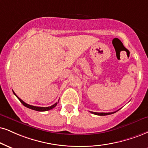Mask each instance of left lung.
<instances>
[{
  "label": "left lung",
  "instance_id": "obj_1",
  "mask_svg": "<svg viewBox=\"0 0 148 148\" xmlns=\"http://www.w3.org/2000/svg\"><path fill=\"white\" fill-rule=\"evenodd\" d=\"M92 114H96V115H100V116H105V115H108V114H113V113L116 112H90Z\"/></svg>",
  "mask_w": 148,
  "mask_h": 148
}]
</instances>
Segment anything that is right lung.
I'll return each instance as SVG.
<instances>
[{"instance_id":"add662e5","label":"right lung","mask_w":148,"mask_h":148,"mask_svg":"<svg viewBox=\"0 0 148 148\" xmlns=\"http://www.w3.org/2000/svg\"><path fill=\"white\" fill-rule=\"evenodd\" d=\"M13 92H14V94L16 96V97H17L18 99L20 100V101H21V103H23V104L24 106H25V107L28 108L32 109V110H36V111H40V112H42V111H47V110H51V109H53V108L56 107V106H57V104H58V102H56V103H55V104L51 106H49V107H38V106H32V105H29V104H27V103H25V101H23V100H22L21 99H20V98L18 97L17 95H16V93L14 92V91H13Z\"/></svg>"}]
</instances>
